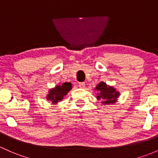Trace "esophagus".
<instances>
[{
  "label": "esophagus",
  "instance_id": "obj_1",
  "mask_svg": "<svg viewBox=\"0 0 158 158\" xmlns=\"http://www.w3.org/2000/svg\"><path fill=\"white\" fill-rule=\"evenodd\" d=\"M78 86H79V87H81V88H84V87H85V83L80 82L78 84Z\"/></svg>",
  "mask_w": 158,
  "mask_h": 158
}]
</instances>
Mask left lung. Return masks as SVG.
Returning <instances> with one entry per match:
<instances>
[{
	"label": "left lung",
	"mask_w": 158,
	"mask_h": 158,
	"mask_svg": "<svg viewBox=\"0 0 158 158\" xmlns=\"http://www.w3.org/2000/svg\"><path fill=\"white\" fill-rule=\"evenodd\" d=\"M95 90L98 91L97 98L98 100H103L102 103H103V105L115 103L118 96L120 95L119 92L116 91L114 87L108 86L104 82H100L96 87Z\"/></svg>",
	"instance_id": "obj_1"
}]
</instances>
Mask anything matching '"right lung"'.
Instances as JSON below:
<instances>
[{"mask_svg":"<svg viewBox=\"0 0 158 158\" xmlns=\"http://www.w3.org/2000/svg\"><path fill=\"white\" fill-rule=\"evenodd\" d=\"M71 83H63L62 85H57L54 88L51 89L48 91V94H47L46 99L50 100L53 104H56L58 101H61L64 96L71 90Z\"/></svg>","mask_w":158,"mask_h":158,"instance_id":"right-lung-1","label":"right lung"}]
</instances>
